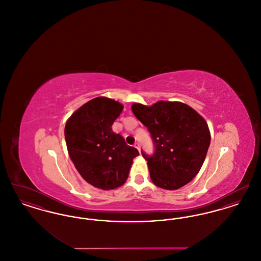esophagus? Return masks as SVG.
Returning <instances> with one entry per match:
<instances>
[{
  "mask_svg": "<svg viewBox=\"0 0 261 261\" xmlns=\"http://www.w3.org/2000/svg\"><path fill=\"white\" fill-rule=\"evenodd\" d=\"M134 147H135V148H136V149H138L139 151H140V143L136 142V143L134 144Z\"/></svg>",
  "mask_w": 261,
  "mask_h": 261,
  "instance_id": "obj_1",
  "label": "esophagus"
}]
</instances>
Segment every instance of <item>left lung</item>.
Listing matches in <instances>:
<instances>
[{"label": "left lung", "instance_id": "obj_1", "mask_svg": "<svg viewBox=\"0 0 261 261\" xmlns=\"http://www.w3.org/2000/svg\"><path fill=\"white\" fill-rule=\"evenodd\" d=\"M132 112L149 130L153 153L142 149L155 186L177 190L188 184L204 162L211 144L205 120L191 107L158 101L151 107L134 103Z\"/></svg>", "mask_w": 261, "mask_h": 261}]
</instances>
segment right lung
Listing matches in <instances>:
<instances>
[{"label":"right lung","mask_w":261,"mask_h":261,"mask_svg":"<svg viewBox=\"0 0 261 261\" xmlns=\"http://www.w3.org/2000/svg\"><path fill=\"white\" fill-rule=\"evenodd\" d=\"M123 106L112 99L98 97L89 100L70 116L64 137L70 160L89 184L102 190L123 185L136 148L112 131L114 120Z\"/></svg>","instance_id":"1"}]
</instances>
